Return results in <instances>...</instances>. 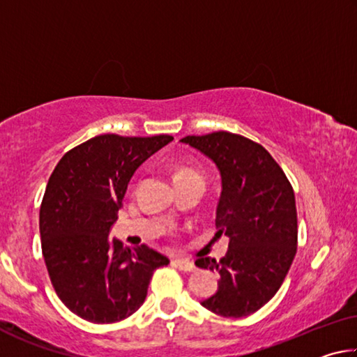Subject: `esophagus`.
<instances>
[{
  "mask_svg": "<svg viewBox=\"0 0 357 357\" xmlns=\"http://www.w3.org/2000/svg\"><path fill=\"white\" fill-rule=\"evenodd\" d=\"M174 266L179 271H183V273H192V271H195V264H193L192 261H189V259H174Z\"/></svg>",
  "mask_w": 357,
  "mask_h": 357,
  "instance_id": "34e87169",
  "label": "esophagus"
}]
</instances>
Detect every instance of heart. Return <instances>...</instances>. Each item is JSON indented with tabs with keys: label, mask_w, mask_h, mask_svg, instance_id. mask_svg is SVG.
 Returning <instances> with one entry per match:
<instances>
[{
	"label": "heart",
	"mask_w": 357,
	"mask_h": 357,
	"mask_svg": "<svg viewBox=\"0 0 357 357\" xmlns=\"http://www.w3.org/2000/svg\"><path fill=\"white\" fill-rule=\"evenodd\" d=\"M190 176H200V174H198V172L193 170V168L179 167V168H176V172H174L173 179H183V178H190Z\"/></svg>",
	"instance_id": "obj_1"
}]
</instances>
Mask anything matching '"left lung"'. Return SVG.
<instances>
[{
	"instance_id": "left-lung-1",
	"label": "left lung",
	"mask_w": 357,
	"mask_h": 357,
	"mask_svg": "<svg viewBox=\"0 0 357 357\" xmlns=\"http://www.w3.org/2000/svg\"><path fill=\"white\" fill-rule=\"evenodd\" d=\"M219 168L222 192L215 211V236L229 239L219 263L198 258V268L217 271L219 288L202 302L227 318L257 312L274 298L298 247L293 187L261 144L231 132L189 135L181 140Z\"/></svg>"
}]
</instances>
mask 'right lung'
Segmentation results:
<instances>
[{"mask_svg":"<svg viewBox=\"0 0 357 357\" xmlns=\"http://www.w3.org/2000/svg\"><path fill=\"white\" fill-rule=\"evenodd\" d=\"M172 135H98L66 153L48 179L39 213L42 255L58 298L96 324L116 323L146 299L154 271L170 263L148 245L108 233L132 174Z\"/></svg>","mask_w":357,"mask_h":357,"instance_id":"add662e5","label":"right lung"}]
</instances>
